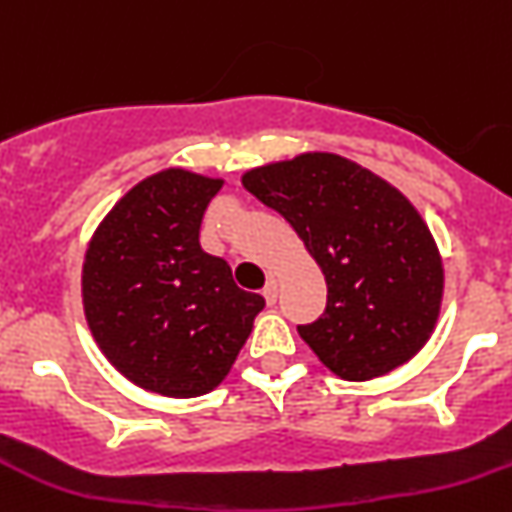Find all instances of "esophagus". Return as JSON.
Here are the masks:
<instances>
[{
  "instance_id": "1",
  "label": "esophagus",
  "mask_w": 512,
  "mask_h": 512,
  "mask_svg": "<svg viewBox=\"0 0 512 512\" xmlns=\"http://www.w3.org/2000/svg\"><path fill=\"white\" fill-rule=\"evenodd\" d=\"M262 295H265L267 305L278 303V280H275V278L267 280V285H265V290H262Z\"/></svg>"
}]
</instances>
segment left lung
<instances>
[{"label":"left lung","mask_w":512,"mask_h":512,"mask_svg":"<svg viewBox=\"0 0 512 512\" xmlns=\"http://www.w3.org/2000/svg\"><path fill=\"white\" fill-rule=\"evenodd\" d=\"M242 186L288 219L326 275V310L298 333L333 374L369 381L422 351L437 326L444 267L396 186L326 151L257 166Z\"/></svg>","instance_id":"8db88e82"}]
</instances>
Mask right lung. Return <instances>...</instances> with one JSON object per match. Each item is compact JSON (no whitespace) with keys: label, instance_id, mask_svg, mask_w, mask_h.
<instances>
[{"label":"right lung","instance_id":"1","mask_svg":"<svg viewBox=\"0 0 512 512\" xmlns=\"http://www.w3.org/2000/svg\"><path fill=\"white\" fill-rule=\"evenodd\" d=\"M222 184L186 169L146 176L105 214L85 252L90 333L128 381L154 394L217 389L265 308L199 245L204 209Z\"/></svg>","mask_w":512,"mask_h":512}]
</instances>
